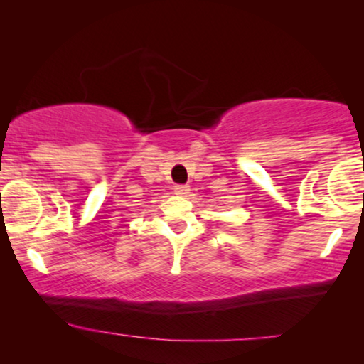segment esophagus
<instances>
[{"mask_svg":"<svg viewBox=\"0 0 364 364\" xmlns=\"http://www.w3.org/2000/svg\"><path fill=\"white\" fill-rule=\"evenodd\" d=\"M173 192L177 193V196H182V197H186L188 192H191V187L188 186H176V188H173Z\"/></svg>","mask_w":364,"mask_h":364,"instance_id":"obj_1","label":"esophagus"}]
</instances>
